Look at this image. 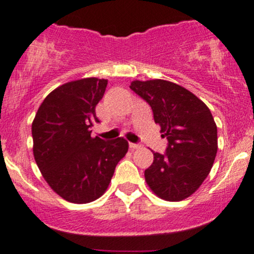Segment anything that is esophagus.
I'll return each instance as SVG.
<instances>
[{
	"mask_svg": "<svg viewBox=\"0 0 254 254\" xmlns=\"http://www.w3.org/2000/svg\"><path fill=\"white\" fill-rule=\"evenodd\" d=\"M129 147L131 148V149H137V148L141 147V144H138V143H129Z\"/></svg>",
	"mask_w": 254,
	"mask_h": 254,
	"instance_id": "obj_1",
	"label": "esophagus"
}]
</instances>
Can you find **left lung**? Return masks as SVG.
I'll return each mask as SVG.
<instances>
[{
    "label": "left lung",
    "instance_id": "1",
    "mask_svg": "<svg viewBox=\"0 0 254 254\" xmlns=\"http://www.w3.org/2000/svg\"><path fill=\"white\" fill-rule=\"evenodd\" d=\"M130 88L149 104L168 141L165 154L154 153L145 182L162 199H185L208 177L217 153L210 110L190 90L170 81H132Z\"/></svg>",
    "mask_w": 254,
    "mask_h": 254
}]
</instances>
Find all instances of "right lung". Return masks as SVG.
<instances>
[{
    "instance_id": "add662e5",
    "label": "right lung",
    "mask_w": 254,
    "mask_h": 254,
    "mask_svg": "<svg viewBox=\"0 0 254 254\" xmlns=\"http://www.w3.org/2000/svg\"><path fill=\"white\" fill-rule=\"evenodd\" d=\"M106 86L107 80L97 77L64 83L44 99L32 123L38 167L52 190L68 202L84 204L103 196L129 148L123 137H90V127L99 123L95 107Z\"/></svg>"
}]
</instances>
